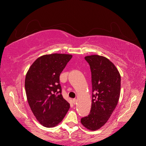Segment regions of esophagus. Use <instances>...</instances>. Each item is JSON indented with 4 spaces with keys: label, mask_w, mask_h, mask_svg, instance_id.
<instances>
[{
    "label": "esophagus",
    "mask_w": 146,
    "mask_h": 146,
    "mask_svg": "<svg viewBox=\"0 0 146 146\" xmlns=\"http://www.w3.org/2000/svg\"><path fill=\"white\" fill-rule=\"evenodd\" d=\"M72 103H73L74 105L76 104H77V99H72Z\"/></svg>",
    "instance_id": "34e87169"
}]
</instances>
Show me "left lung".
I'll return each instance as SVG.
<instances>
[{"mask_svg": "<svg viewBox=\"0 0 146 146\" xmlns=\"http://www.w3.org/2000/svg\"><path fill=\"white\" fill-rule=\"evenodd\" d=\"M85 58L91 68L92 99L90 114L82 118L81 123L94 131L107 123L116 107L121 93V75L105 56L92 55Z\"/></svg>", "mask_w": 146, "mask_h": 146, "instance_id": "1", "label": "left lung"}]
</instances>
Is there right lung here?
Wrapping results in <instances>:
<instances>
[{"label": "right lung", "instance_id": "add662e5", "mask_svg": "<svg viewBox=\"0 0 146 146\" xmlns=\"http://www.w3.org/2000/svg\"><path fill=\"white\" fill-rule=\"evenodd\" d=\"M72 57L64 54L42 55L34 61L26 74L25 88L29 105L44 127L59 124L70 108L61 94L60 76Z\"/></svg>", "mask_w": 146, "mask_h": 146}]
</instances>
